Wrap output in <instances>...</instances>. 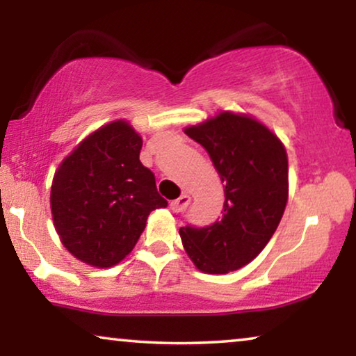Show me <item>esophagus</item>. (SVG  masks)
Returning <instances> with one entry per match:
<instances>
[{
  "label": "esophagus",
  "mask_w": 356,
  "mask_h": 356,
  "mask_svg": "<svg viewBox=\"0 0 356 356\" xmlns=\"http://www.w3.org/2000/svg\"><path fill=\"white\" fill-rule=\"evenodd\" d=\"M191 202V196L189 194H181L178 199H175V201L170 202V209H172L173 212H183L184 209L188 207V204Z\"/></svg>",
  "instance_id": "esophagus-1"
}]
</instances>
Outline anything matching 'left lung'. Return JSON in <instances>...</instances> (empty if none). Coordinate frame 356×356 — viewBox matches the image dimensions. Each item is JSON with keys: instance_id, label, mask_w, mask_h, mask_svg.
<instances>
[{"instance_id": "1", "label": "left lung", "mask_w": 356, "mask_h": 356, "mask_svg": "<svg viewBox=\"0 0 356 356\" xmlns=\"http://www.w3.org/2000/svg\"><path fill=\"white\" fill-rule=\"evenodd\" d=\"M211 155L225 184L223 216L204 228L181 227L193 264L228 274L250 264L274 235L289 201V159L282 140L251 115L220 111L184 128Z\"/></svg>"}]
</instances>
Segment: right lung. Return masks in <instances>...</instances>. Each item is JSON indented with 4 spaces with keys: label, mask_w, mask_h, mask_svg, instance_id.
Instances as JSON below:
<instances>
[{
    "label": "right lung",
    "mask_w": 356,
    "mask_h": 356,
    "mask_svg": "<svg viewBox=\"0 0 356 356\" xmlns=\"http://www.w3.org/2000/svg\"><path fill=\"white\" fill-rule=\"evenodd\" d=\"M143 138L126 120L104 124L76 145L51 183L53 225L63 246L108 269L133 251L149 213L167 207L139 160Z\"/></svg>",
    "instance_id": "add662e5"
}]
</instances>
